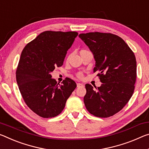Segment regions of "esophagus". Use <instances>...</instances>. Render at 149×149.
Wrapping results in <instances>:
<instances>
[{"label":"esophagus","mask_w":149,"mask_h":149,"mask_svg":"<svg viewBox=\"0 0 149 149\" xmlns=\"http://www.w3.org/2000/svg\"><path fill=\"white\" fill-rule=\"evenodd\" d=\"M84 85L83 84H80V83H77V87H82V86H84Z\"/></svg>","instance_id":"1"}]
</instances>
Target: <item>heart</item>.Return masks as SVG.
<instances>
[{
    "label": "heart",
    "instance_id": "1",
    "mask_svg": "<svg viewBox=\"0 0 149 149\" xmlns=\"http://www.w3.org/2000/svg\"><path fill=\"white\" fill-rule=\"evenodd\" d=\"M86 51H87L86 49H81V50L80 51V53H82V52H86ZM77 77H79V78H81V77H83V74H82V73H81V72L77 73Z\"/></svg>",
    "mask_w": 149,
    "mask_h": 149
}]
</instances>
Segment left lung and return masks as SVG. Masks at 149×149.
<instances>
[{"mask_svg":"<svg viewBox=\"0 0 149 149\" xmlns=\"http://www.w3.org/2000/svg\"><path fill=\"white\" fill-rule=\"evenodd\" d=\"M79 37L93 54L101 86L86 84L84 101L94 116L105 118L120 111L133 95L136 78L135 56L121 38L111 33L89 32Z\"/></svg>","mask_w":149,"mask_h":149,"instance_id":"obj_1","label":"left lung"}]
</instances>
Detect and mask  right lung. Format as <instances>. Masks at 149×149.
<instances>
[{"label": "right lung", "instance_id": "add662e5", "mask_svg": "<svg viewBox=\"0 0 149 149\" xmlns=\"http://www.w3.org/2000/svg\"><path fill=\"white\" fill-rule=\"evenodd\" d=\"M78 33L45 31L23 49L16 69V81L26 104L39 116L52 118L62 113L77 85L65 78L57 84L50 74L63 65Z\"/></svg>", "mask_w": 149, "mask_h": 149}]
</instances>
